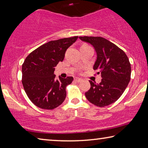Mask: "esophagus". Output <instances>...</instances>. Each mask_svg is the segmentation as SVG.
<instances>
[{"label": "esophagus", "instance_id": "1", "mask_svg": "<svg viewBox=\"0 0 148 148\" xmlns=\"http://www.w3.org/2000/svg\"><path fill=\"white\" fill-rule=\"evenodd\" d=\"M74 81L76 82H78V83H79V82H81L82 81V79L79 78V77H75Z\"/></svg>", "mask_w": 148, "mask_h": 148}]
</instances>
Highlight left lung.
I'll list each match as a JSON object with an SVG mask.
<instances>
[{"mask_svg": "<svg viewBox=\"0 0 148 148\" xmlns=\"http://www.w3.org/2000/svg\"><path fill=\"white\" fill-rule=\"evenodd\" d=\"M91 44L97 52L93 69L101 74V82L89 81L91 88L86 92L87 99L99 107L114 103L123 93L131 79V66L129 58L116 45L99 36H79Z\"/></svg>", "mask_w": 148, "mask_h": 148, "instance_id": "left-lung-1", "label": "left lung"}]
</instances>
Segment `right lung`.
<instances>
[{"instance_id":"right-lung-1","label":"right lung","mask_w":148,"mask_h":148,"mask_svg":"<svg viewBox=\"0 0 148 148\" xmlns=\"http://www.w3.org/2000/svg\"><path fill=\"white\" fill-rule=\"evenodd\" d=\"M78 36L52 40L42 45L26 57L22 64V84L31 101L45 110H53L64 101L66 87L73 77L57 79L55 66L64 58L66 49Z\"/></svg>"}]
</instances>
